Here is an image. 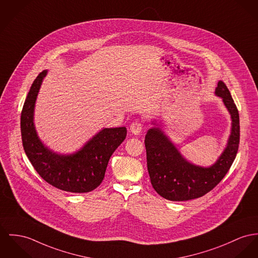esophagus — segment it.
I'll list each match as a JSON object with an SVG mask.
<instances>
[{
	"instance_id": "34e87169",
	"label": "esophagus",
	"mask_w": 258,
	"mask_h": 258,
	"mask_svg": "<svg viewBox=\"0 0 258 258\" xmlns=\"http://www.w3.org/2000/svg\"><path fill=\"white\" fill-rule=\"evenodd\" d=\"M131 132L134 134V135H139V133L141 132L142 130V122L139 120V119H136L132 122L131 126Z\"/></svg>"
}]
</instances>
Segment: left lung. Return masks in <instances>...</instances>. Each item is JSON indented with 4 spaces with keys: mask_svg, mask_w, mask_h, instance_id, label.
Listing matches in <instances>:
<instances>
[{
    "mask_svg": "<svg viewBox=\"0 0 258 258\" xmlns=\"http://www.w3.org/2000/svg\"><path fill=\"white\" fill-rule=\"evenodd\" d=\"M215 92L223 99L233 122L228 145L210 168L195 166L182 158L174 144L159 128H150L145 136L150 180L153 188L164 199L184 201L205 196L226 176L237 156L239 144L238 108L223 81H219Z\"/></svg>",
    "mask_w": 258,
    "mask_h": 258,
    "instance_id": "left-lung-1",
    "label": "left lung"
}]
</instances>
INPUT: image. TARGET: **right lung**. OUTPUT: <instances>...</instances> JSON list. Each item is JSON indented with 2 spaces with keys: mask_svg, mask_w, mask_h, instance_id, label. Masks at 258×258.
I'll use <instances>...</instances> for the list:
<instances>
[{
  "mask_svg": "<svg viewBox=\"0 0 258 258\" xmlns=\"http://www.w3.org/2000/svg\"><path fill=\"white\" fill-rule=\"evenodd\" d=\"M47 71L33 81L20 116L23 149L40 177L63 191L83 194L95 189L102 182L108 162L126 137L124 126L104 128L76 154L62 156L53 153L40 141L33 124L34 104Z\"/></svg>",
  "mask_w": 258,
  "mask_h": 258,
  "instance_id": "1",
  "label": "right lung"
}]
</instances>
